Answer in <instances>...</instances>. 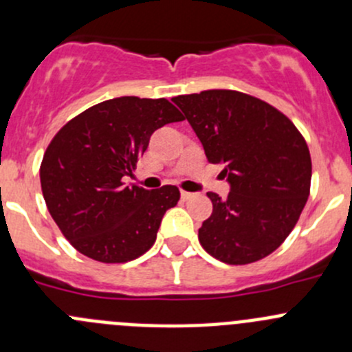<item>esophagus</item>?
Here are the masks:
<instances>
[{
  "instance_id": "esophagus-1",
  "label": "esophagus",
  "mask_w": 352,
  "mask_h": 352,
  "mask_svg": "<svg viewBox=\"0 0 352 352\" xmlns=\"http://www.w3.org/2000/svg\"><path fill=\"white\" fill-rule=\"evenodd\" d=\"M180 196H182L184 201H189V199H192L194 196H196V194H192V192H187V190H182V192H180Z\"/></svg>"
}]
</instances>
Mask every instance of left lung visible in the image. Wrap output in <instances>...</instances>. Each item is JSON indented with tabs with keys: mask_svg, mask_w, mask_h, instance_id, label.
<instances>
[{
	"mask_svg": "<svg viewBox=\"0 0 352 352\" xmlns=\"http://www.w3.org/2000/svg\"><path fill=\"white\" fill-rule=\"evenodd\" d=\"M173 102L209 163H223L230 194L208 192L212 212L199 228L202 248L243 265L267 257L291 233L310 196L311 158L293 122L267 102L235 90H204Z\"/></svg>",
	"mask_w": 352,
	"mask_h": 352,
	"instance_id": "obj_1",
	"label": "left lung"
}]
</instances>
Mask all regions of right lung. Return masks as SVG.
<instances>
[{
	"instance_id": "1",
	"label": "right lung",
	"mask_w": 352,
	"mask_h": 352,
	"mask_svg": "<svg viewBox=\"0 0 352 352\" xmlns=\"http://www.w3.org/2000/svg\"><path fill=\"white\" fill-rule=\"evenodd\" d=\"M184 120L166 98L119 97L73 117L58 131L41 163L45 204L80 254L122 264L153 247L166 209L179 202L175 186L146 190L126 186L151 134Z\"/></svg>"
}]
</instances>
